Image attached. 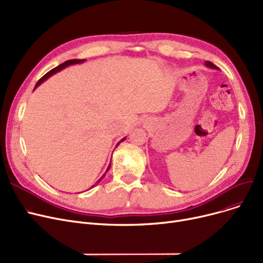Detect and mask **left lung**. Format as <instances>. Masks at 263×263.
I'll use <instances>...</instances> for the list:
<instances>
[{
	"mask_svg": "<svg viewBox=\"0 0 263 263\" xmlns=\"http://www.w3.org/2000/svg\"><path fill=\"white\" fill-rule=\"evenodd\" d=\"M205 65H206L208 67H211V68H215V70H217V68H218V67H217L216 65H214L212 62H210V61H206V62H205Z\"/></svg>",
	"mask_w": 263,
	"mask_h": 263,
	"instance_id": "1",
	"label": "left lung"
}]
</instances>
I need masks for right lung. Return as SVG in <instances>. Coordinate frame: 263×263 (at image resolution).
<instances>
[{"instance_id":"obj_1","label":"right lung","mask_w":263,"mask_h":263,"mask_svg":"<svg viewBox=\"0 0 263 263\" xmlns=\"http://www.w3.org/2000/svg\"><path fill=\"white\" fill-rule=\"evenodd\" d=\"M86 60L85 59H72V60H67V61H65L64 63H62V64H60V65H58V66H57V67H54V68H52V70H50L47 74H45L41 79H40V81L36 83V85H35V88H34V89H36L42 83H44L45 81H46V79L47 78H49L51 75H53V74H55V73H58V72H60L61 70H63V68H65L66 66H68V65H73V64H79V63H83V62H85ZM125 140V138H123L120 142H118L117 143V145H116V147L121 143V142H123ZM109 167H110V163H109V165L107 166V170H106V172H107V171L109 170ZM105 176V174L104 175H102V177L99 179V180H97V182H96V185L97 184H99V182L102 180V178H103ZM96 185H93L92 187H95Z\"/></svg>"}]
</instances>
